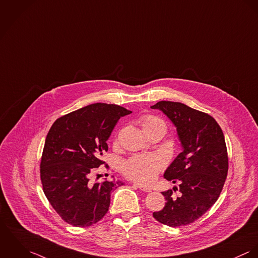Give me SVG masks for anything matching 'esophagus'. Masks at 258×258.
<instances>
[{
	"label": "esophagus",
	"instance_id": "esophagus-1",
	"mask_svg": "<svg viewBox=\"0 0 258 258\" xmlns=\"http://www.w3.org/2000/svg\"><path fill=\"white\" fill-rule=\"evenodd\" d=\"M139 189H141L143 192H145V193H149V192H151V189L150 188H148V187H146V186H143V185H140V184H135Z\"/></svg>",
	"mask_w": 258,
	"mask_h": 258
}]
</instances>
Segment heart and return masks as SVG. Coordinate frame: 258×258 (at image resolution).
Masks as SVG:
<instances>
[{
  "instance_id": "b5f03b06",
  "label": "heart",
  "mask_w": 258,
  "mask_h": 258,
  "mask_svg": "<svg viewBox=\"0 0 258 258\" xmlns=\"http://www.w3.org/2000/svg\"><path fill=\"white\" fill-rule=\"evenodd\" d=\"M140 123L144 133L154 128H163L166 131V123L156 115H143L140 118ZM163 167L164 160L160 155L154 153L138 154L122 162L121 172L126 178L135 182L149 184L155 180Z\"/></svg>"
}]
</instances>
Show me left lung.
<instances>
[{"label": "left lung", "mask_w": 258, "mask_h": 258, "mask_svg": "<svg viewBox=\"0 0 258 258\" xmlns=\"http://www.w3.org/2000/svg\"><path fill=\"white\" fill-rule=\"evenodd\" d=\"M151 109H159L177 127L184 150L164 173V178L179 183V197L173 191L162 192L165 206L153 213L159 223L177 228L194 223L220 197L229 170L225 137L212 115L182 103L160 101Z\"/></svg>", "instance_id": "8db88e82"}]
</instances>
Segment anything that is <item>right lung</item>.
<instances>
[{
	"mask_svg": "<svg viewBox=\"0 0 258 258\" xmlns=\"http://www.w3.org/2000/svg\"><path fill=\"white\" fill-rule=\"evenodd\" d=\"M131 113L115 104L97 103L62 115L51 125L41 155L40 180L47 200L67 224L85 228L107 214L111 192L122 183L92 184L90 177L105 163L101 157L115 123Z\"/></svg>",
	"mask_w": 258,
	"mask_h": 258,
	"instance_id": "right-lung-1",
	"label": "right lung"
}]
</instances>
